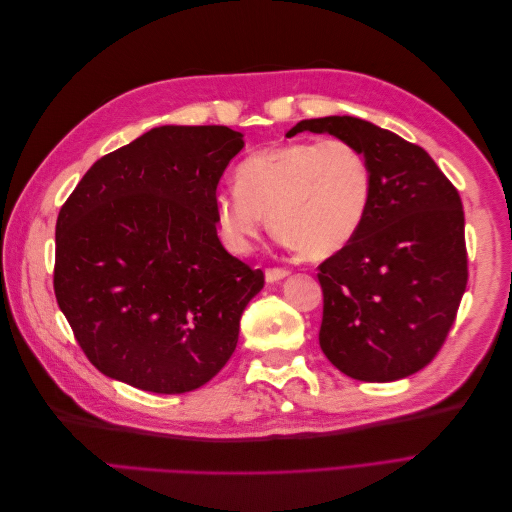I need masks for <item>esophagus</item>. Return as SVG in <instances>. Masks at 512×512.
Returning a JSON list of instances; mask_svg holds the SVG:
<instances>
[{
	"label": "esophagus",
	"mask_w": 512,
	"mask_h": 512,
	"mask_svg": "<svg viewBox=\"0 0 512 512\" xmlns=\"http://www.w3.org/2000/svg\"><path fill=\"white\" fill-rule=\"evenodd\" d=\"M288 269H267L265 271V280L269 282V284H273V282H280V280H284V277H288Z\"/></svg>",
	"instance_id": "1"
}]
</instances>
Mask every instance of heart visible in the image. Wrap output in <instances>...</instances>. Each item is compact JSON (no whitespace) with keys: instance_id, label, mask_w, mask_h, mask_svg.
<instances>
[{"instance_id":"b5f03b06","label":"heart","mask_w":512,"mask_h":512,"mask_svg":"<svg viewBox=\"0 0 512 512\" xmlns=\"http://www.w3.org/2000/svg\"><path fill=\"white\" fill-rule=\"evenodd\" d=\"M237 188L215 196V218L235 252H250L267 226L309 260L331 258L361 230L371 196L363 151L342 141H294L252 153Z\"/></svg>"}]
</instances>
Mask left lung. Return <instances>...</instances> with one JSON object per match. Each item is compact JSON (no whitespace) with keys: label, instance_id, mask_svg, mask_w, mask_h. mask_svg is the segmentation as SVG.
Masks as SVG:
<instances>
[{"label":"left lung","instance_id":"1","mask_svg":"<svg viewBox=\"0 0 512 512\" xmlns=\"http://www.w3.org/2000/svg\"><path fill=\"white\" fill-rule=\"evenodd\" d=\"M331 134L371 168L365 220L318 267L320 348L346 376L393 382L433 361L468 284L463 207L429 153L359 117L305 119L288 130Z\"/></svg>","mask_w":512,"mask_h":512}]
</instances>
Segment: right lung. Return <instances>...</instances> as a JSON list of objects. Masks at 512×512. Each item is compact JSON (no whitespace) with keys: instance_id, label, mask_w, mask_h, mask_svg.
<instances>
[{"instance_id":"add662e5","label":"right lung","mask_w":512,"mask_h":512,"mask_svg":"<svg viewBox=\"0 0 512 512\" xmlns=\"http://www.w3.org/2000/svg\"><path fill=\"white\" fill-rule=\"evenodd\" d=\"M243 145L226 126L153 128L100 158L61 207L55 297L104 376L188 393L235 352L265 286L215 228V190Z\"/></svg>"}]
</instances>
